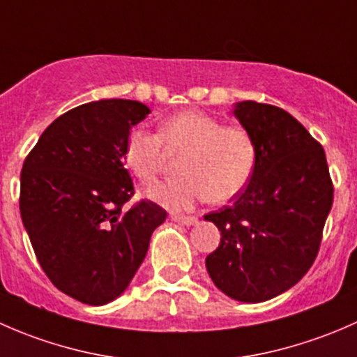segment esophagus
I'll use <instances>...</instances> for the list:
<instances>
[{"instance_id": "obj_1", "label": "esophagus", "mask_w": 357, "mask_h": 357, "mask_svg": "<svg viewBox=\"0 0 357 357\" xmlns=\"http://www.w3.org/2000/svg\"><path fill=\"white\" fill-rule=\"evenodd\" d=\"M171 219L174 222H179V225H185V226H193L197 225V218L193 215H179V214H171Z\"/></svg>"}]
</instances>
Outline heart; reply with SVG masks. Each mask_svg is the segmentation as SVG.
<instances>
[{"instance_id":"heart-1","label":"heart","mask_w":357,"mask_h":357,"mask_svg":"<svg viewBox=\"0 0 357 357\" xmlns=\"http://www.w3.org/2000/svg\"><path fill=\"white\" fill-rule=\"evenodd\" d=\"M165 150H185L178 171L183 176L157 183L146 197L174 211H185L197 202L214 204L235 199L245 190L257 164L255 142L240 126H222L200 110H183L158 124V132L132 128L128 132L122 158L142 183L155 179Z\"/></svg>"}]
</instances>
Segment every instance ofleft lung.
<instances>
[{
	"label": "left lung",
	"mask_w": 357,
	"mask_h": 357,
	"mask_svg": "<svg viewBox=\"0 0 357 357\" xmlns=\"http://www.w3.org/2000/svg\"><path fill=\"white\" fill-rule=\"evenodd\" d=\"M233 115L254 138L257 164L231 205L204 215L221 231L205 268L228 297L264 302L301 282L314 262L333 185L325 150L289 112L247 100Z\"/></svg>",
	"instance_id": "1"
}]
</instances>
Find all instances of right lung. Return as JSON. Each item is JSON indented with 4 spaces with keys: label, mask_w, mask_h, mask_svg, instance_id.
Segmentation results:
<instances>
[{
    "label": "right lung",
    "mask_w": 357,
    "mask_h": 357,
    "mask_svg": "<svg viewBox=\"0 0 357 357\" xmlns=\"http://www.w3.org/2000/svg\"><path fill=\"white\" fill-rule=\"evenodd\" d=\"M150 109L135 100H98L52 122L24 162L20 215L53 285L103 305L124 294L142 266L165 211L135 193L124 143Z\"/></svg>",
    "instance_id": "add662e5"
}]
</instances>
